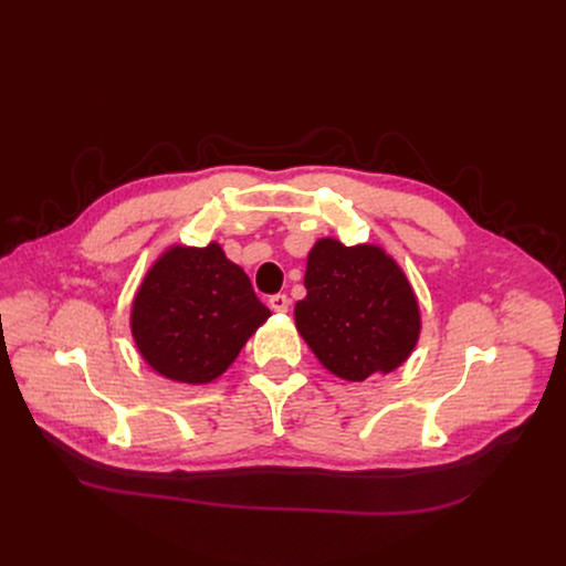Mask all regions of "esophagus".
Instances as JSON below:
<instances>
[{
  "label": "esophagus",
  "instance_id": "1",
  "mask_svg": "<svg viewBox=\"0 0 566 566\" xmlns=\"http://www.w3.org/2000/svg\"><path fill=\"white\" fill-rule=\"evenodd\" d=\"M268 305H271L273 312H289L291 301H289L286 293H275V295H271V301H268Z\"/></svg>",
  "mask_w": 566,
  "mask_h": 566
}]
</instances>
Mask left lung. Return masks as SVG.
<instances>
[{
	"instance_id": "obj_1",
	"label": "left lung",
	"mask_w": 566,
	"mask_h": 566,
	"mask_svg": "<svg viewBox=\"0 0 566 566\" xmlns=\"http://www.w3.org/2000/svg\"><path fill=\"white\" fill-rule=\"evenodd\" d=\"M305 289L295 325L321 365L339 378L388 374L415 348L418 301L401 268L380 248H346L321 238L307 256Z\"/></svg>"
}]
</instances>
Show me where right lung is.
Wrapping results in <instances>:
<instances>
[{
	"label": "right lung",
	"mask_w": 566,
	"mask_h": 566,
	"mask_svg": "<svg viewBox=\"0 0 566 566\" xmlns=\"http://www.w3.org/2000/svg\"><path fill=\"white\" fill-rule=\"evenodd\" d=\"M271 316L241 265L218 243L171 248L133 303V337L144 360L181 382L218 378Z\"/></svg>",
	"instance_id": "obj_1"
}]
</instances>
